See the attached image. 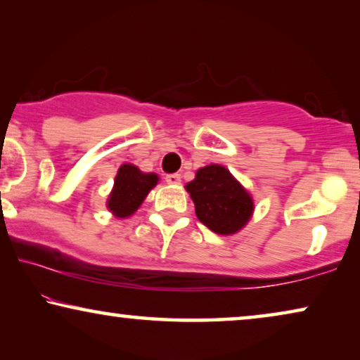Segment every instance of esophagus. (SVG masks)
I'll return each instance as SVG.
<instances>
[{"mask_svg": "<svg viewBox=\"0 0 360 360\" xmlns=\"http://www.w3.org/2000/svg\"><path fill=\"white\" fill-rule=\"evenodd\" d=\"M180 179H181V176L179 174H170V175L165 176L167 184H170V185H179L180 184Z\"/></svg>", "mask_w": 360, "mask_h": 360, "instance_id": "esophagus-1", "label": "esophagus"}]
</instances>
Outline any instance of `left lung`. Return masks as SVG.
<instances>
[{"mask_svg": "<svg viewBox=\"0 0 360 360\" xmlns=\"http://www.w3.org/2000/svg\"><path fill=\"white\" fill-rule=\"evenodd\" d=\"M185 188L195 203L196 218L216 234L239 233L252 218V195L224 165L201 167Z\"/></svg>", "mask_w": 360, "mask_h": 360, "instance_id": "1", "label": "left lung"}]
</instances>
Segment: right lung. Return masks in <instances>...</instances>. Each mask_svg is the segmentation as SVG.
Returning <instances> with one entry per match:
<instances>
[{"mask_svg": "<svg viewBox=\"0 0 360 360\" xmlns=\"http://www.w3.org/2000/svg\"><path fill=\"white\" fill-rule=\"evenodd\" d=\"M157 184H159V175L154 172L146 174L139 167L122 164L117 169L111 193L108 195L106 208L115 218H129L141 208L146 196Z\"/></svg>", "mask_w": 360, "mask_h": 360, "instance_id": "1", "label": "right lung"}]
</instances>
